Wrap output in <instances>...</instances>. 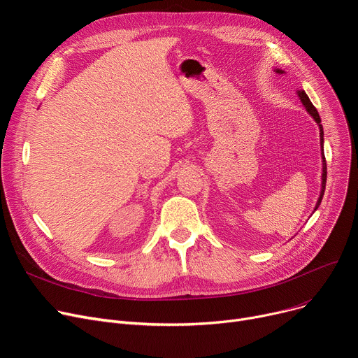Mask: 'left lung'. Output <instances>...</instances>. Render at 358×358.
I'll return each mask as SVG.
<instances>
[{
  "mask_svg": "<svg viewBox=\"0 0 358 358\" xmlns=\"http://www.w3.org/2000/svg\"><path fill=\"white\" fill-rule=\"evenodd\" d=\"M274 72L283 73L285 71H281V69L277 68V69H274ZM297 96H299L300 101H302V104L305 106V108L308 110L309 115L315 119V122L319 126V131H321V134H319V136H321V148H322V187H321V194H319L317 203L315 206V210H316L319 208V204H321V201H322V197H324V193H325V185H327V161H325V155H324V129H322V124H321V117H319V113L315 108V106L312 104V101L309 100L308 94L303 90H300V91H297Z\"/></svg>",
  "mask_w": 358,
  "mask_h": 358,
  "instance_id": "1",
  "label": "left lung"
}]
</instances>
